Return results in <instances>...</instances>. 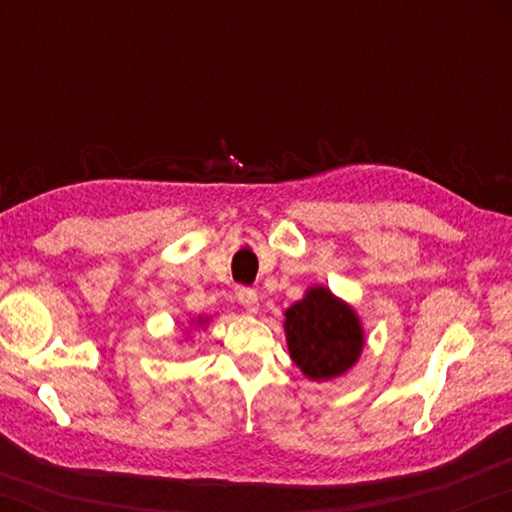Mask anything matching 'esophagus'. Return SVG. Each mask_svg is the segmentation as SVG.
I'll use <instances>...</instances> for the list:
<instances>
[{
	"instance_id": "34e87169",
	"label": "esophagus",
	"mask_w": 512,
	"mask_h": 512,
	"mask_svg": "<svg viewBox=\"0 0 512 512\" xmlns=\"http://www.w3.org/2000/svg\"><path fill=\"white\" fill-rule=\"evenodd\" d=\"M237 300H239V305L248 311V314H257L259 298H257V293H255L253 289L241 287V289L237 291Z\"/></svg>"
}]
</instances>
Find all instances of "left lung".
<instances>
[{
	"label": "left lung",
	"instance_id": "8db88e82",
	"mask_svg": "<svg viewBox=\"0 0 512 512\" xmlns=\"http://www.w3.org/2000/svg\"><path fill=\"white\" fill-rule=\"evenodd\" d=\"M284 334L293 363L314 381L348 372L366 343L357 311L327 287L307 289L284 311Z\"/></svg>",
	"mask_w": 512,
	"mask_h": 512
}]
</instances>
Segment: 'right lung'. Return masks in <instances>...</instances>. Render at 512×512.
Here are the masks:
<instances>
[{
	"label": "right lung",
	"mask_w": 512,
	"mask_h": 512,
	"mask_svg": "<svg viewBox=\"0 0 512 512\" xmlns=\"http://www.w3.org/2000/svg\"><path fill=\"white\" fill-rule=\"evenodd\" d=\"M201 320H203V318H201ZM201 320H198V323H201Z\"/></svg>",
	"instance_id": "obj_1"
}]
</instances>
